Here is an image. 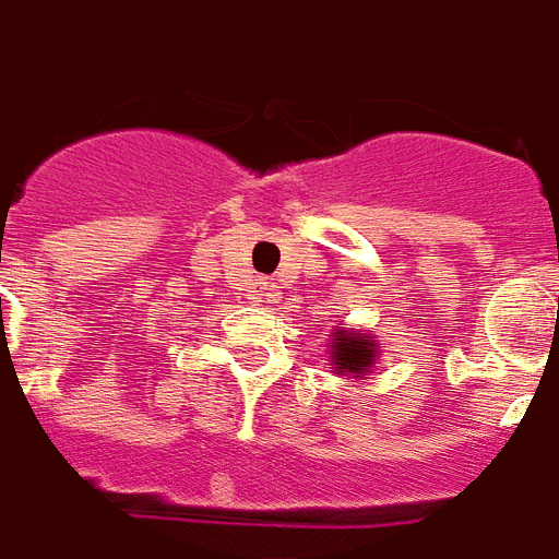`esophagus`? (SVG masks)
Masks as SVG:
<instances>
[{
	"label": "esophagus",
	"mask_w": 559,
	"mask_h": 559,
	"mask_svg": "<svg viewBox=\"0 0 559 559\" xmlns=\"http://www.w3.org/2000/svg\"><path fill=\"white\" fill-rule=\"evenodd\" d=\"M262 297H267V295H262Z\"/></svg>",
	"instance_id": "obj_1"
}]
</instances>
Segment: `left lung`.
Instances as JSON below:
<instances>
[{
	"label": "left lung",
	"instance_id": "left-lung-1",
	"mask_svg": "<svg viewBox=\"0 0 559 559\" xmlns=\"http://www.w3.org/2000/svg\"><path fill=\"white\" fill-rule=\"evenodd\" d=\"M333 374L362 383L371 380L377 362H380V344L371 330H354V326H335L330 338V359Z\"/></svg>",
	"mask_w": 559,
	"mask_h": 559
}]
</instances>
